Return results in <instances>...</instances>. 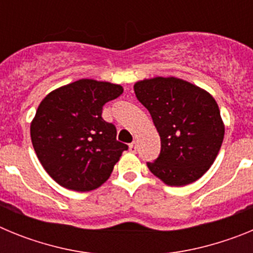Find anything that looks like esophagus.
I'll list each match as a JSON object with an SVG mask.
<instances>
[{
    "mask_svg": "<svg viewBox=\"0 0 253 253\" xmlns=\"http://www.w3.org/2000/svg\"><path fill=\"white\" fill-rule=\"evenodd\" d=\"M129 151H130L131 153H135V152H137V143H130V144H129Z\"/></svg>",
    "mask_w": 253,
    "mask_h": 253,
    "instance_id": "obj_1",
    "label": "esophagus"
}]
</instances>
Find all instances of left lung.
<instances>
[{"label": "left lung", "instance_id": "left-lung-1", "mask_svg": "<svg viewBox=\"0 0 253 253\" xmlns=\"http://www.w3.org/2000/svg\"><path fill=\"white\" fill-rule=\"evenodd\" d=\"M161 138V153L149 171L169 186H185L202 177L215 161L224 123L214 97L177 77H153L134 84Z\"/></svg>", "mask_w": 253, "mask_h": 253}]
</instances>
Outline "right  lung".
I'll return each instance as SVG.
<instances>
[{
	"label": "right lung",
	"instance_id": "1",
	"mask_svg": "<svg viewBox=\"0 0 253 253\" xmlns=\"http://www.w3.org/2000/svg\"><path fill=\"white\" fill-rule=\"evenodd\" d=\"M123 93L120 84L82 78L42 100L30 124L31 143L48 175L60 186L91 191L110 177L122 153L116 129L102 106Z\"/></svg>",
	"mask_w": 253,
	"mask_h": 253
}]
</instances>
